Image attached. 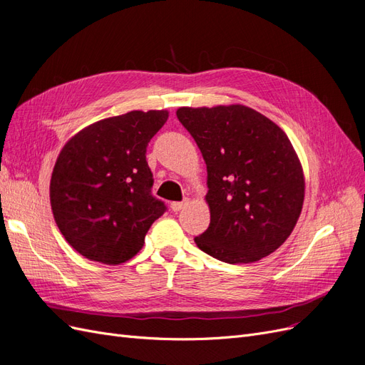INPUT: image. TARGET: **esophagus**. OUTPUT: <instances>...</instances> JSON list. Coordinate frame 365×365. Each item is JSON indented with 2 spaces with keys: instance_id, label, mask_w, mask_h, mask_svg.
Returning <instances> with one entry per match:
<instances>
[{
  "instance_id": "34e87169",
  "label": "esophagus",
  "mask_w": 365,
  "mask_h": 365,
  "mask_svg": "<svg viewBox=\"0 0 365 365\" xmlns=\"http://www.w3.org/2000/svg\"><path fill=\"white\" fill-rule=\"evenodd\" d=\"M184 205H185V202H172V204H170V208L176 213V212H180V210H181Z\"/></svg>"
}]
</instances>
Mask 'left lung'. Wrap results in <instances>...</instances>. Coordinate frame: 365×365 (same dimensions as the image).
Instances as JSON below:
<instances>
[{
	"mask_svg": "<svg viewBox=\"0 0 365 365\" xmlns=\"http://www.w3.org/2000/svg\"><path fill=\"white\" fill-rule=\"evenodd\" d=\"M176 117L207 165L210 225L197 248L227 263H252L289 237L304 201L300 158L283 129L245 105L182 106Z\"/></svg>",
	"mask_w": 365,
	"mask_h": 365,
	"instance_id": "left-lung-1",
	"label": "left lung"
}]
</instances>
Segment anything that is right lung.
<instances>
[{
	"label": "right lung",
	"mask_w": 365,
	"mask_h": 365,
	"mask_svg": "<svg viewBox=\"0 0 365 365\" xmlns=\"http://www.w3.org/2000/svg\"><path fill=\"white\" fill-rule=\"evenodd\" d=\"M168 118L165 109L130 111L98 120L65 143L51 173L50 204L62 236L83 257L125 263L165 212L150 193L146 148Z\"/></svg>",
	"instance_id": "1"
}]
</instances>
